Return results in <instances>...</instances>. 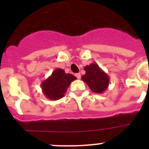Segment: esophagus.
<instances>
[{
  "label": "esophagus",
  "mask_w": 149,
  "mask_h": 149,
  "mask_svg": "<svg viewBox=\"0 0 149 149\" xmlns=\"http://www.w3.org/2000/svg\"><path fill=\"white\" fill-rule=\"evenodd\" d=\"M75 76H76V77H77V79L81 78V74H80V73L75 74Z\"/></svg>",
  "instance_id": "esophagus-1"
}]
</instances>
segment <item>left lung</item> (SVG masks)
<instances>
[{
    "mask_svg": "<svg viewBox=\"0 0 149 149\" xmlns=\"http://www.w3.org/2000/svg\"><path fill=\"white\" fill-rule=\"evenodd\" d=\"M86 74L81 77L82 81L89 86L95 93L101 94L108 88L110 77L97 63H91L84 67Z\"/></svg>",
    "mask_w": 149,
    "mask_h": 149,
    "instance_id": "left-lung-1",
    "label": "left lung"
}]
</instances>
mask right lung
<instances>
[{
    "mask_svg": "<svg viewBox=\"0 0 149 149\" xmlns=\"http://www.w3.org/2000/svg\"><path fill=\"white\" fill-rule=\"evenodd\" d=\"M77 77L72 74H66L62 68H56L51 75L41 84L42 93L50 100H59L63 98L71 83Z\"/></svg>",
    "mask_w": 149,
    "mask_h": 149,
    "instance_id": "add662e5",
    "label": "right lung"
}]
</instances>
